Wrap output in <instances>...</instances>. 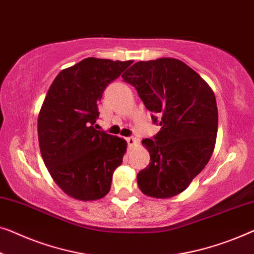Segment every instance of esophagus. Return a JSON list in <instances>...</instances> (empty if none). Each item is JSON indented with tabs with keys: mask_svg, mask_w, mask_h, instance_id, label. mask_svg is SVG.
Listing matches in <instances>:
<instances>
[{
	"mask_svg": "<svg viewBox=\"0 0 254 254\" xmlns=\"http://www.w3.org/2000/svg\"><path fill=\"white\" fill-rule=\"evenodd\" d=\"M127 143H128V148L129 149H134L138 145V139L135 137H128L127 138Z\"/></svg>",
	"mask_w": 254,
	"mask_h": 254,
	"instance_id": "34e87169",
	"label": "esophagus"
}]
</instances>
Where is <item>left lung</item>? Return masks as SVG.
Returning a JSON list of instances; mask_svg holds the SVG:
<instances>
[{"instance_id":"left-lung-1","label":"left lung","mask_w":254,"mask_h":254,"mask_svg":"<svg viewBox=\"0 0 254 254\" xmlns=\"http://www.w3.org/2000/svg\"><path fill=\"white\" fill-rule=\"evenodd\" d=\"M123 79L133 84L160 126L153 139L142 141L150 164L137 174L138 188L152 198L174 197L188 188L214 151L215 95L197 72L176 58L137 62Z\"/></svg>"}]
</instances>
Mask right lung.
<instances>
[{"label": "right lung", "instance_id": "1", "mask_svg": "<svg viewBox=\"0 0 254 254\" xmlns=\"http://www.w3.org/2000/svg\"><path fill=\"white\" fill-rule=\"evenodd\" d=\"M131 63L86 58L58 73L42 103L40 151L55 183L74 199L105 197L113 172L123 164L127 142L94 125L103 91Z\"/></svg>", "mask_w": 254, "mask_h": 254}]
</instances>
